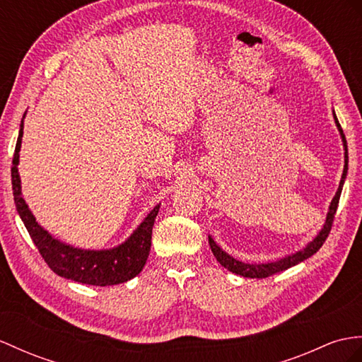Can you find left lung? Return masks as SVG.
Instances as JSON below:
<instances>
[{
    "mask_svg": "<svg viewBox=\"0 0 362 362\" xmlns=\"http://www.w3.org/2000/svg\"><path fill=\"white\" fill-rule=\"evenodd\" d=\"M334 122H337V126H338V129L341 132V136H342V141H344V148H346V155H344V161H346V164H344V172H342V178H341V182H339L338 192H337V195H334V198L332 201L330 209H329V214H327V219H325V224L322 227V230L320 232V235L316 236L315 240L310 244H308L304 250L296 252L293 255H290V257H286V258L279 259L276 262H269V264H245V262H241V261H236L235 258L230 257V255H227L226 252H223L221 249H219L218 245L215 244V241L209 236L210 249H211V252H214L216 261L221 264L223 267H226L227 270H230L232 273H236V275H241L244 278H267V276L275 275V273H278V272H283V270H286L288 267L296 266L298 262H301V261H304L307 258H310L313 253H316L322 247V244L325 243V240H327V236H329V233L332 230L334 214H337V209H338V204H339V197H341L342 184H344V180H346L347 164H349L347 141H346V135H344V132L341 129V124H339V121L337 118V115H334Z\"/></svg>",
    "mask_w": 362,
    "mask_h": 362,
    "instance_id": "left-lung-1",
    "label": "left lung"
}]
</instances>
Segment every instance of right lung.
<instances>
[{"instance_id":"add662e5","label":"right lung","mask_w":362,"mask_h":362,"mask_svg":"<svg viewBox=\"0 0 362 362\" xmlns=\"http://www.w3.org/2000/svg\"><path fill=\"white\" fill-rule=\"evenodd\" d=\"M23 121L18 141H16L13 160H12V190L16 210L28 228L33 244L47 266L57 275L89 286H113L136 276L143 270L152 245V228L160 206H156L147 215L141 226L129 240L119 247L112 250H81L70 247L52 238L44 228L35 221L33 215L21 197L18 158L23 138Z\"/></svg>"}]
</instances>
